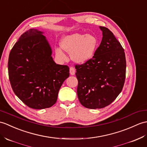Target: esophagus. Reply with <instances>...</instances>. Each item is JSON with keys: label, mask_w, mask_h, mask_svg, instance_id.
<instances>
[{"label": "esophagus", "mask_w": 147, "mask_h": 147, "mask_svg": "<svg viewBox=\"0 0 147 147\" xmlns=\"http://www.w3.org/2000/svg\"><path fill=\"white\" fill-rule=\"evenodd\" d=\"M69 73L71 75H74L75 74V69L73 67H71L69 68Z\"/></svg>", "instance_id": "34e87169"}]
</instances>
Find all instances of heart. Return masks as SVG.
Returning a JSON list of instances; mask_svg holds the SVG:
<instances>
[{
	"label": "heart",
	"mask_w": 147,
	"mask_h": 147,
	"mask_svg": "<svg viewBox=\"0 0 147 147\" xmlns=\"http://www.w3.org/2000/svg\"><path fill=\"white\" fill-rule=\"evenodd\" d=\"M97 37L91 34L74 33L64 36L61 39V48L71 53V58L74 62L84 64L93 59L98 47ZM56 55L65 59L66 55L59 47L55 49Z\"/></svg>",
	"instance_id": "1"
}]
</instances>
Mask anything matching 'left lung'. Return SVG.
I'll return each mask as SVG.
<instances>
[{"label":"left lung","mask_w":147,"mask_h":147,"mask_svg":"<svg viewBox=\"0 0 147 147\" xmlns=\"http://www.w3.org/2000/svg\"><path fill=\"white\" fill-rule=\"evenodd\" d=\"M102 40L93 59L76 65L78 97L83 107L103 108L113 101L123 87L126 74L124 49L113 34L100 26Z\"/></svg>","instance_id":"1"}]
</instances>
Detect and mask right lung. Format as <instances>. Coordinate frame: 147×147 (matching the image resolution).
<instances>
[{
  "instance_id": "obj_1",
  "label": "right lung",
  "mask_w": 147,
  "mask_h": 147,
  "mask_svg": "<svg viewBox=\"0 0 147 147\" xmlns=\"http://www.w3.org/2000/svg\"><path fill=\"white\" fill-rule=\"evenodd\" d=\"M44 32L27 30L9 54L8 72L16 95L24 103L40 110L56 103L61 85L69 76V67L57 64Z\"/></svg>"
}]
</instances>
